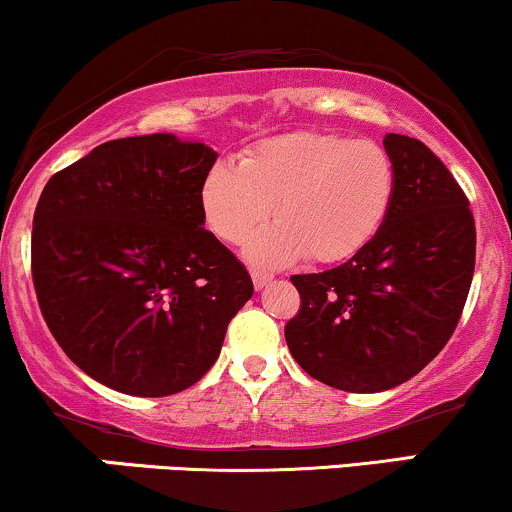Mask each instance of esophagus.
Here are the masks:
<instances>
[{
	"instance_id": "esophagus-1",
	"label": "esophagus",
	"mask_w": 512,
	"mask_h": 512,
	"mask_svg": "<svg viewBox=\"0 0 512 512\" xmlns=\"http://www.w3.org/2000/svg\"><path fill=\"white\" fill-rule=\"evenodd\" d=\"M251 280H254L256 290H263L270 280H273V273H266V270H251Z\"/></svg>"
}]
</instances>
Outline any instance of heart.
Returning <instances> with one entry per match:
<instances>
[{
    "label": "heart",
    "mask_w": 512,
    "mask_h": 512,
    "mask_svg": "<svg viewBox=\"0 0 512 512\" xmlns=\"http://www.w3.org/2000/svg\"><path fill=\"white\" fill-rule=\"evenodd\" d=\"M395 191L393 160L369 138L338 131L268 136L237 160H218L201 184L208 227L239 244L261 266H285L304 254L335 263L364 249L386 220Z\"/></svg>",
    "instance_id": "heart-1"
}]
</instances>
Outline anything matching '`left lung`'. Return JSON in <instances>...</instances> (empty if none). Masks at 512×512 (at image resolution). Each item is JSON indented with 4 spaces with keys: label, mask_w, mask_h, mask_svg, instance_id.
<instances>
[{
    "label": "left lung",
    "mask_w": 512,
    "mask_h": 512,
    "mask_svg": "<svg viewBox=\"0 0 512 512\" xmlns=\"http://www.w3.org/2000/svg\"><path fill=\"white\" fill-rule=\"evenodd\" d=\"M393 203L350 261L294 275L302 309L285 326L292 357L345 393H381L417 376L458 326L477 232L465 194L422 141L386 134Z\"/></svg>",
    "instance_id": "obj_1"
}]
</instances>
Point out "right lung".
Wrapping results in <instances>:
<instances>
[{"label": "right lung", "mask_w": 512, "mask_h": 512, "mask_svg": "<svg viewBox=\"0 0 512 512\" xmlns=\"http://www.w3.org/2000/svg\"><path fill=\"white\" fill-rule=\"evenodd\" d=\"M215 160L174 134L117 138L42 189L30 242L40 311L102 386L138 398L194 386L254 294L246 268L203 230Z\"/></svg>", "instance_id": "1"}]
</instances>
